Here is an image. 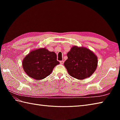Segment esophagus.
Masks as SVG:
<instances>
[{
    "instance_id": "1",
    "label": "esophagus",
    "mask_w": 120,
    "mask_h": 120,
    "mask_svg": "<svg viewBox=\"0 0 120 120\" xmlns=\"http://www.w3.org/2000/svg\"><path fill=\"white\" fill-rule=\"evenodd\" d=\"M64 61H63V60L61 61H60V63L61 64H63V63H64Z\"/></svg>"
}]
</instances>
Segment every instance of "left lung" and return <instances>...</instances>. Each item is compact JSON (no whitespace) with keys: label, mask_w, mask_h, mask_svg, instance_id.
<instances>
[{"label":"left lung","mask_w":120,"mask_h":120,"mask_svg":"<svg viewBox=\"0 0 120 120\" xmlns=\"http://www.w3.org/2000/svg\"><path fill=\"white\" fill-rule=\"evenodd\" d=\"M67 56L64 65L68 74L74 78L84 79L91 76L96 69L98 57L87 48L74 46Z\"/></svg>","instance_id":"obj_1"}]
</instances>
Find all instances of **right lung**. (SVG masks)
Returning <instances> with one entry per match:
<instances>
[{
    "instance_id": "1",
    "label": "right lung",
    "mask_w": 120,
    "mask_h": 120,
    "mask_svg": "<svg viewBox=\"0 0 120 120\" xmlns=\"http://www.w3.org/2000/svg\"><path fill=\"white\" fill-rule=\"evenodd\" d=\"M22 68L29 77L43 79L52 73L55 66L59 64L57 55L45 48L30 52L22 60Z\"/></svg>"
}]
</instances>
